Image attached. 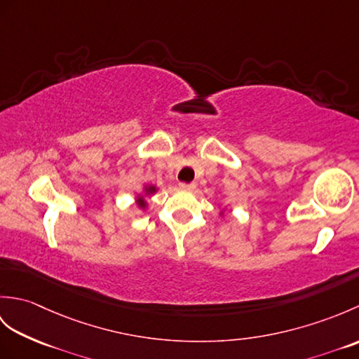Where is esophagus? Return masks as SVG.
<instances>
[{"instance_id": "esophagus-1", "label": "esophagus", "mask_w": 359, "mask_h": 359, "mask_svg": "<svg viewBox=\"0 0 359 359\" xmlns=\"http://www.w3.org/2000/svg\"><path fill=\"white\" fill-rule=\"evenodd\" d=\"M179 187H180V189H187V191H193V189L196 188V184H185V182H182V184H179Z\"/></svg>"}]
</instances>
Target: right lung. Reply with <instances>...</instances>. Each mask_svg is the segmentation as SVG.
<instances>
[{"label":"right lung","mask_w":359,"mask_h":359,"mask_svg":"<svg viewBox=\"0 0 359 359\" xmlns=\"http://www.w3.org/2000/svg\"><path fill=\"white\" fill-rule=\"evenodd\" d=\"M144 196H152L154 194L156 191H157V188L156 187H144ZM144 196L143 194H140V196H137V205H139L140 208H147L148 207V203H147V201H144Z\"/></svg>","instance_id":"right-lung-1"}]
</instances>
